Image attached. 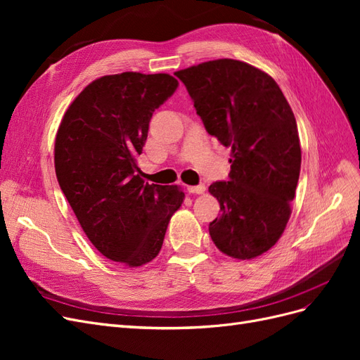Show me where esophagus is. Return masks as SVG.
Listing matches in <instances>:
<instances>
[{
    "label": "esophagus",
    "instance_id": "1",
    "mask_svg": "<svg viewBox=\"0 0 360 360\" xmlns=\"http://www.w3.org/2000/svg\"><path fill=\"white\" fill-rule=\"evenodd\" d=\"M188 192L189 193H204L205 186L204 184H198V186H188Z\"/></svg>",
    "mask_w": 360,
    "mask_h": 360
}]
</instances>
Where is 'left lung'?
<instances>
[{
  "instance_id": "1",
  "label": "left lung",
  "mask_w": 360,
  "mask_h": 360,
  "mask_svg": "<svg viewBox=\"0 0 360 360\" xmlns=\"http://www.w3.org/2000/svg\"><path fill=\"white\" fill-rule=\"evenodd\" d=\"M174 75L186 85L207 132L231 147L230 181L209 188L222 212L209 225L213 243L237 259L267 252L290 219L302 162L284 93L266 72L231 58Z\"/></svg>"
}]
</instances>
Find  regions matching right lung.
Masks as SVG:
<instances>
[{
    "instance_id": "1",
    "label": "right lung",
    "mask_w": 360,
    "mask_h": 360,
    "mask_svg": "<svg viewBox=\"0 0 360 360\" xmlns=\"http://www.w3.org/2000/svg\"><path fill=\"white\" fill-rule=\"evenodd\" d=\"M177 86L168 73L102 76L70 103L56 136L57 180L76 219L102 255L129 267L156 258L184 198L179 186L144 183L136 165L151 115Z\"/></svg>"
}]
</instances>
